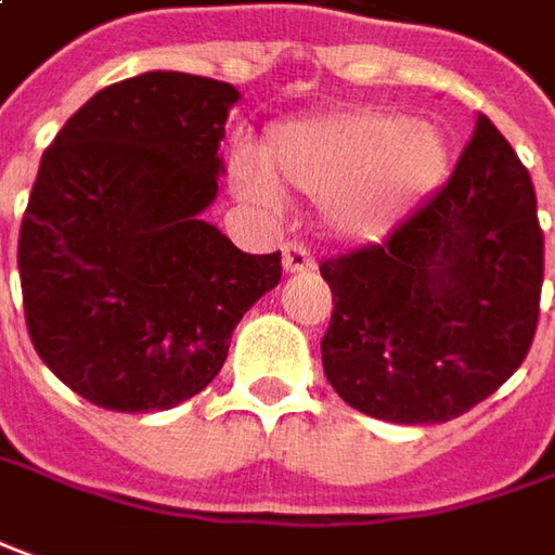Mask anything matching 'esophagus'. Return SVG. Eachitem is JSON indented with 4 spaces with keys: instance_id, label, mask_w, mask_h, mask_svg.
<instances>
[{
    "instance_id": "34e87169",
    "label": "esophagus",
    "mask_w": 555,
    "mask_h": 555,
    "mask_svg": "<svg viewBox=\"0 0 555 555\" xmlns=\"http://www.w3.org/2000/svg\"><path fill=\"white\" fill-rule=\"evenodd\" d=\"M314 256L305 244H286L284 247V271L286 274H311L314 271Z\"/></svg>"
}]
</instances>
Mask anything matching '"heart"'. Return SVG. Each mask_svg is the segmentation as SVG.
Masks as SVG:
<instances>
[{"instance_id":"b5f03b06","label":"heart","mask_w":555,"mask_h":555,"mask_svg":"<svg viewBox=\"0 0 555 555\" xmlns=\"http://www.w3.org/2000/svg\"><path fill=\"white\" fill-rule=\"evenodd\" d=\"M450 166L441 126L389 108H350L278 126L262 163L241 156L235 183L247 198L271 202L278 186L323 202L326 227L372 241L429 196Z\"/></svg>"}]
</instances>
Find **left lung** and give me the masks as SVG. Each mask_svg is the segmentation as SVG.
Wrapping results in <instances>:
<instances>
[{
	"mask_svg": "<svg viewBox=\"0 0 555 555\" xmlns=\"http://www.w3.org/2000/svg\"><path fill=\"white\" fill-rule=\"evenodd\" d=\"M323 372L350 408L401 426L472 411L522 365L538 326L544 232L526 166L477 117L450 181L380 244L320 266Z\"/></svg>",
	"mask_w": 555,
	"mask_h": 555,
	"instance_id": "left-lung-1",
	"label": "left lung"
}]
</instances>
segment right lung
<instances>
[{"instance_id": "right-lung-1", "label": "right lung", "mask_w": 555, "mask_h": 555, "mask_svg": "<svg viewBox=\"0 0 555 555\" xmlns=\"http://www.w3.org/2000/svg\"><path fill=\"white\" fill-rule=\"evenodd\" d=\"M241 93L144 72L78 108L41 156L17 241L41 362L105 411H168L223 369L238 320L281 281L202 220Z\"/></svg>"}]
</instances>
